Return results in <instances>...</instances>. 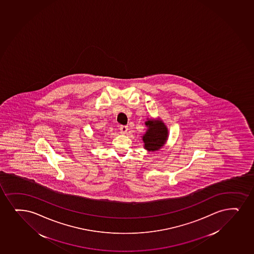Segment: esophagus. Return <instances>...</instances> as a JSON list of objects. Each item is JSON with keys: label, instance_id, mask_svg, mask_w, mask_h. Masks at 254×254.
Returning <instances> with one entry per match:
<instances>
[{"label": "esophagus", "instance_id": "obj_1", "mask_svg": "<svg viewBox=\"0 0 254 254\" xmlns=\"http://www.w3.org/2000/svg\"><path fill=\"white\" fill-rule=\"evenodd\" d=\"M128 130V127L127 126H121L120 127V131H121V133H123V134L127 133Z\"/></svg>", "mask_w": 254, "mask_h": 254}]
</instances>
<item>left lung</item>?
Instances as JSON below:
<instances>
[{
  "label": "left lung",
  "mask_w": 254,
  "mask_h": 254,
  "mask_svg": "<svg viewBox=\"0 0 254 254\" xmlns=\"http://www.w3.org/2000/svg\"><path fill=\"white\" fill-rule=\"evenodd\" d=\"M147 130L142 136L143 148L148 151H156L164 146L168 138V129L160 118L149 119L145 122Z\"/></svg>",
  "instance_id": "left-lung-1"
}]
</instances>
